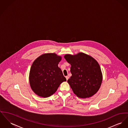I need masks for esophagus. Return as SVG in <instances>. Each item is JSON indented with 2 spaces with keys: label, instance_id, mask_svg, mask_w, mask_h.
I'll list each match as a JSON object with an SVG mask.
<instances>
[{
  "label": "esophagus",
  "instance_id": "obj_1",
  "mask_svg": "<svg viewBox=\"0 0 128 128\" xmlns=\"http://www.w3.org/2000/svg\"><path fill=\"white\" fill-rule=\"evenodd\" d=\"M65 78H66V80H68V79L69 78V77L68 76H66Z\"/></svg>",
  "mask_w": 128,
  "mask_h": 128
}]
</instances>
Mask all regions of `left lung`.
Listing matches in <instances>:
<instances>
[{"label": "left lung", "mask_w": 128, "mask_h": 128, "mask_svg": "<svg viewBox=\"0 0 128 128\" xmlns=\"http://www.w3.org/2000/svg\"><path fill=\"white\" fill-rule=\"evenodd\" d=\"M64 58L70 64L72 76L68 80L74 93L79 98H87L94 95L100 88L103 79L98 61L83 52L67 54Z\"/></svg>", "instance_id": "obj_1"}]
</instances>
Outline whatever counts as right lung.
Here are the masks:
<instances>
[{"instance_id":"add662e5","label":"right lung","mask_w":128,"mask_h":128,"mask_svg":"<svg viewBox=\"0 0 128 128\" xmlns=\"http://www.w3.org/2000/svg\"><path fill=\"white\" fill-rule=\"evenodd\" d=\"M62 57L55 53L41 55L32 65L29 82L32 90L38 96L48 98L56 92L60 85L66 79L58 67Z\"/></svg>"}]
</instances>
